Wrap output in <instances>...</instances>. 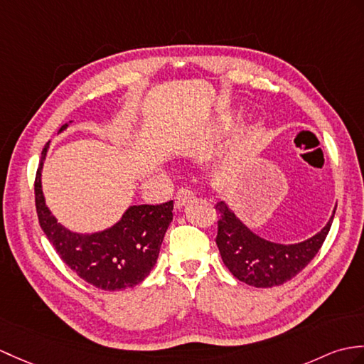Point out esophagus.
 I'll list each match as a JSON object with an SVG mask.
<instances>
[{"label": "esophagus", "instance_id": "34e87169", "mask_svg": "<svg viewBox=\"0 0 364 364\" xmlns=\"http://www.w3.org/2000/svg\"><path fill=\"white\" fill-rule=\"evenodd\" d=\"M193 197H196V193H193V191L191 188H181L175 196V206L183 208L186 203H189Z\"/></svg>", "mask_w": 364, "mask_h": 364}]
</instances>
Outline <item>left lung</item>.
<instances>
[{
    "mask_svg": "<svg viewBox=\"0 0 364 364\" xmlns=\"http://www.w3.org/2000/svg\"><path fill=\"white\" fill-rule=\"evenodd\" d=\"M218 232L215 243L223 264L239 281L268 289L290 281L306 268L316 256L333 222L328 223L314 237L294 245L273 243L250 231L223 201L217 203Z\"/></svg>",
    "mask_w": 364,
    "mask_h": 364,
    "instance_id": "obj_1",
    "label": "left lung"
}]
</instances>
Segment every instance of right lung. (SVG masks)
I'll use <instances>...</instances> for the list:
<instances>
[{
	"instance_id": "obj_1",
	"label": "right lung",
	"mask_w": 364,
	"mask_h": 364,
	"mask_svg": "<svg viewBox=\"0 0 364 364\" xmlns=\"http://www.w3.org/2000/svg\"><path fill=\"white\" fill-rule=\"evenodd\" d=\"M66 127L68 124L62 125L60 130ZM48 146L41 151L33 192L40 226L57 255L75 274L100 290L117 291L142 282L156 264L164 234L173 218V201L130 206L119 222L100 232L68 231L50 215L41 191V167Z\"/></svg>"
}]
</instances>
